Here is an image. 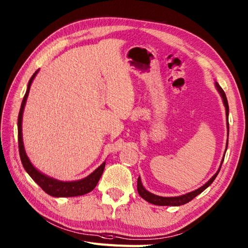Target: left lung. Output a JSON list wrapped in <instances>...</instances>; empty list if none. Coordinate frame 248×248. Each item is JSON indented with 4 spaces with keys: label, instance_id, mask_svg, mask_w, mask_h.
<instances>
[{
    "label": "left lung",
    "instance_id": "left-lung-1",
    "mask_svg": "<svg viewBox=\"0 0 248 248\" xmlns=\"http://www.w3.org/2000/svg\"><path fill=\"white\" fill-rule=\"evenodd\" d=\"M216 87H217V89H218L220 95L222 96L223 103H224V106H225L226 117H227V134H228V132H229V127H228V111H229V108H228V102H227V99H226V94L224 93V90L221 88V86L217 82H216ZM227 145H228V139H227V142H226V149H227ZM225 153H226V150H225ZM224 156H225V154H224V155H223V159H222L221 165L219 167L218 171H217L214 174V176L210 178V180H208V182H206L203 186H201L200 188H198V189L191 191V192H188V194H185L183 196H179V197H160V196L154 195V194H152V192H149L148 190L144 188V186L142 185V182H141V178L139 177L138 178V185H137L139 195H140L144 199V200H146L147 202L155 204V205H160V206H180V205L188 203L189 201L192 200V199L196 198L198 195H200L202 191H204L211 183L214 182L216 177L218 176V173L221 170L222 163H223V161H224Z\"/></svg>",
    "mask_w": 248,
    "mask_h": 248
}]
</instances>
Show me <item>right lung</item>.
<instances>
[{"mask_svg": "<svg viewBox=\"0 0 248 248\" xmlns=\"http://www.w3.org/2000/svg\"><path fill=\"white\" fill-rule=\"evenodd\" d=\"M38 71L39 69L34 72L31 78H30L26 93L24 95L22 104H21L19 117H17V141H19V152H20V158L22 161V164L24 168H25L27 173L32 178L34 182L49 196L64 198V197H77V196L85 195L87 192L92 191L96 186V184H98L102 173L104 171L105 162L102 163V164L96 168L93 172L90 173L86 178H84L82 180H78V181H72V182H64V181H59L57 179L50 178L46 176V174L42 173L41 171H39L37 168L31 164V162L29 161L25 152V148H24L23 137H22L23 111L27 101L30 85H31L33 78H35V76H37Z\"/></svg>", "mask_w": 248, "mask_h": 248, "instance_id": "right-lung-1", "label": "right lung"}]
</instances>
